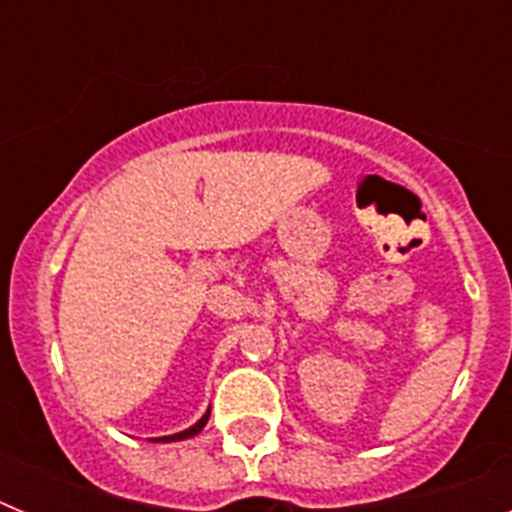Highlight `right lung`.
Listing matches in <instances>:
<instances>
[{"mask_svg":"<svg viewBox=\"0 0 512 512\" xmlns=\"http://www.w3.org/2000/svg\"><path fill=\"white\" fill-rule=\"evenodd\" d=\"M207 418H210V410H207V413L202 415V418L197 420V423H194L192 428H187V431H182V433H174V436H164V438H158V441H182V438H192V436H197V433H200L202 428H205Z\"/></svg>","mask_w":512,"mask_h":512,"instance_id":"obj_1","label":"right lung"}]
</instances>
